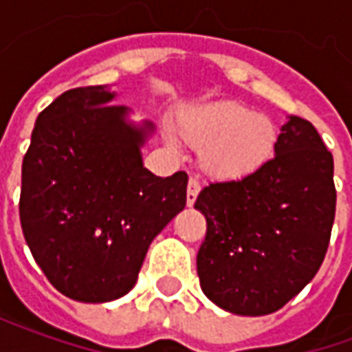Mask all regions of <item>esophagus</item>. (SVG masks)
<instances>
[{
    "mask_svg": "<svg viewBox=\"0 0 352 352\" xmlns=\"http://www.w3.org/2000/svg\"><path fill=\"white\" fill-rule=\"evenodd\" d=\"M199 194V183L196 179H190L188 181V188H186V204L188 207H192L196 204V198H198Z\"/></svg>",
    "mask_w": 352,
    "mask_h": 352,
    "instance_id": "1",
    "label": "esophagus"
}]
</instances>
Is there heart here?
I'll use <instances>...</instances> for the list:
<instances>
[{"instance_id":"obj_1","label":"heart","mask_w":352,"mask_h":352,"mask_svg":"<svg viewBox=\"0 0 352 352\" xmlns=\"http://www.w3.org/2000/svg\"><path fill=\"white\" fill-rule=\"evenodd\" d=\"M173 130L199 148V166L214 181H243L272 160L279 130L270 116L237 101H209L184 107Z\"/></svg>"}]
</instances>
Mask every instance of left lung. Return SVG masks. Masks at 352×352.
Wrapping results in <instances>:
<instances>
[{
  "instance_id": "8db88e82",
  "label": "left lung",
  "mask_w": 352,
  "mask_h": 352,
  "mask_svg": "<svg viewBox=\"0 0 352 352\" xmlns=\"http://www.w3.org/2000/svg\"><path fill=\"white\" fill-rule=\"evenodd\" d=\"M194 207L207 221L198 251L204 294L234 315L275 313L324 260L336 214L332 154L313 124L290 115L256 175L211 183Z\"/></svg>"
}]
</instances>
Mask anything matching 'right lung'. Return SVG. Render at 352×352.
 Returning <instances> with one entry per match:
<instances>
[{
  "label": "right lung",
  "mask_w": 352,
  "mask_h": 352,
  "mask_svg": "<svg viewBox=\"0 0 352 352\" xmlns=\"http://www.w3.org/2000/svg\"><path fill=\"white\" fill-rule=\"evenodd\" d=\"M115 98L107 85L58 96L22 162L28 247L52 287L85 303L128 294L153 239L186 206L188 175L143 166L154 124H135Z\"/></svg>",
  "instance_id": "obj_1"
}]
</instances>
